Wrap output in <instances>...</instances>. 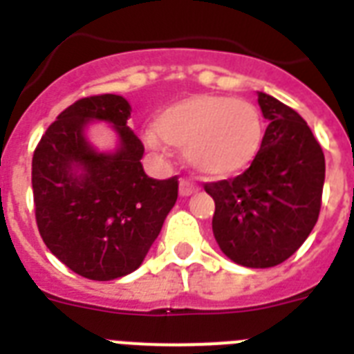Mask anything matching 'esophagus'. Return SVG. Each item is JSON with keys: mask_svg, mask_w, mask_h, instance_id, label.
I'll return each mask as SVG.
<instances>
[{"mask_svg": "<svg viewBox=\"0 0 354 354\" xmlns=\"http://www.w3.org/2000/svg\"><path fill=\"white\" fill-rule=\"evenodd\" d=\"M198 191V185L196 183H193L191 180H187V178H182L180 180V194L182 196H189V194H193Z\"/></svg>", "mask_w": 354, "mask_h": 354, "instance_id": "obj_1", "label": "esophagus"}]
</instances>
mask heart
Returning <instances> with one entry per match:
<instances>
[{
    "instance_id": "obj_1",
    "label": "heart",
    "mask_w": 354,
    "mask_h": 354,
    "mask_svg": "<svg viewBox=\"0 0 354 354\" xmlns=\"http://www.w3.org/2000/svg\"><path fill=\"white\" fill-rule=\"evenodd\" d=\"M264 127L257 106L224 95H194L167 106L145 133L156 150H183L194 169L213 178L244 171L259 154Z\"/></svg>"
}]
</instances>
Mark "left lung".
<instances>
[{"instance_id":"1","label":"left lung","mask_w":354,"mask_h":354,"mask_svg":"<svg viewBox=\"0 0 354 354\" xmlns=\"http://www.w3.org/2000/svg\"><path fill=\"white\" fill-rule=\"evenodd\" d=\"M270 124L250 169L205 183L215 200L213 233L233 263L270 268L299 250L316 226L325 182V156L305 119L259 91Z\"/></svg>"}]
</instances>
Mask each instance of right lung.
<instances>
[{"mask_svg":"<svg viewBox=\"0 0 354 354\" xmlns=\"http://www.w3.org/2000/svg\"><path fill=\"white\" fill-rule=\"evenodd\" d=\"M121 95L79 99L51 122L32 156L36 226L46 246L75 274L110 281L141 266L176 204L178 176L145 174V147L127 127ZM112 122L122 145L101 155L84 138L88 120Z\"/></svg>","mask_w":354,"mask_h":354,"instance_id":"obj_1","label":"right lung"}]
</instances>
